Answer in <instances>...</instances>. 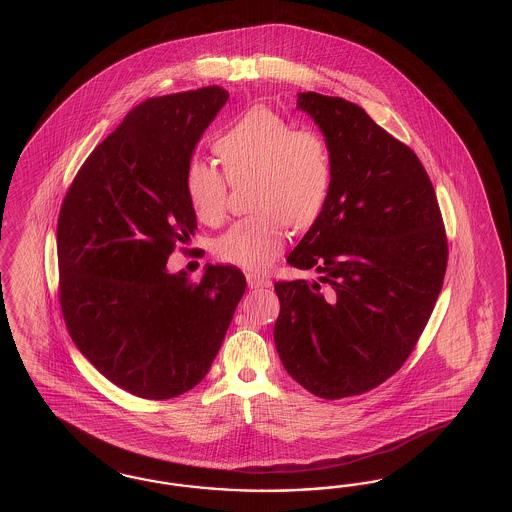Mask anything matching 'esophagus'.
<instances>
[{"label": "esophagus", "mask_w": 512, "mask_h": 512, "mask_svg": "<svg viewBox=\"0 0 512 512\" xmlns=\"http://www.w3.org/2000/svg\"><path fill=\"white\" fill-rule=\"evenodd\" d=\"M248 278V285L251 289H257V287H270L272 285V281L268 278H264L261 274H255V272H251L246 276Z\"/></svg>", "instance_id": "34e87169"}]
</instances>
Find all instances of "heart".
<instances>
[{
	"mask_svg": "<svg viewBox=\"0 0 512 512\" xmlns=\"http://www.w3.org/2000/svg\"><path fill=\"white\" fill-rule=\"evenodd\" d=\"M214 152L226 174L191 159L187 199L202 223L217 225L227 214L229 182L251 180V210L257 212L221 234L214 251L223 263L264 268L283 248L287 223L306 229L321 216L334 176L330 148L319 133L293 129L274 110L253 107L219 135Z\"/></svg>",
	"mask_w": 512,
	"mask_h": 512,
	"instance_id": "1",
	"label": "heart"
}]
</instances>
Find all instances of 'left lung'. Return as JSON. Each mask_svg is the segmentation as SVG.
I'll return each mask as SVG.
<instances>
[{
  "instance_id": "1",
  "label": "left lung",
  "mask_w": 512,
  "mask_h": 512,
  "mask_svg": "<svg viewBox=\"0 0 512 512\" xmlns=\"http://www.w3.org/2000/svg\"><path fill=\"white\" fill-rule=\"evenodd\" d=\"M325 133L332 187L287 263L321 278L276 281L274 341L287 373L340 400L385 383L413 353L449 261L434 186L417 154L341 97L298 93Z\"/></svg>"
}]
</instances>
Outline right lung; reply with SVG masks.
Instances as JSON below:
<instances>
[{
	"label": "right lung",
	"mask_w": 512,
	"mask_h": 512,
	"mask_svg": "<svg viewBox=\"0 0 512 512\" xmlns=\"http://www.w3.org/2000/svg\"><path fill=\"white\" fill-rule=\"evenodd\" d=\"M227 99L206 86L142 101L88 155L60 208L69 336L116 387L144 400L201 383L246 291L233 264L208 266L201 281L167 272L176 244L197 229L187 165Z\"/></svg>",
	"instance_id": "obj_1"
}]
</instances>
